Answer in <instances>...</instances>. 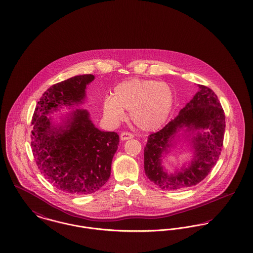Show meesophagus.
I'll return each instance as SVG.
<instances>
[{
	"label": "esophagus",
	"mask_w": 253,
	"mask_h": 253,
	"mask_svg": "<svg viewBox=\"0 0 253 253\" xmlns=\"http://www.w3.org/2000/svg\"><path fill=\"white\" fill-rule=\"evenodd\" d=\"M134 135L130 132H122L121 135H120V138L122 140H126V139H130V138H133Z\"/></svg>",
	"instance_id": "obj_1"
}]
</instances>
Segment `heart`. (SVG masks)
<instances>
[{"instance_id":"1","label":"heart","mask_w":253,"mask_h":253,"mask_svg":"<svg viewBox=\"0 0 253 253\" xmlns=\"http://www.w3.org/2000/svg\"><path fill=\"white\" fill-rule=\"evenodd\" d=\"M173 106L170 87L153 80L132 79L118 84L112 97L103 102V114L112 124L124 119L129 111L131 121L142 131H155L168 119Z\"/></svg>"}]
</instances>
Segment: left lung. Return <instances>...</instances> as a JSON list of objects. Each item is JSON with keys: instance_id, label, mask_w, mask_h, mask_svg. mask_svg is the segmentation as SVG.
<instances>
[{"instance_id": "1", "label": "left lung", "mask_w": 253, "mask_h": 253, "mask_svg": "<svg viewBox=\"0 0 253 253\" xmlns=\"http://www.w3.org/2000/svg\"><path fill=\"white\" fill-rule=\"evenodd\" d=\"M198 87L199 91L174 119L148 136L144 147V171L161 190L177 191L198 184L209 174L221 153L225 131L224 111L211 88L203 84H198ZM183 126L190 130L202 128L206 132L199 133L194 139L195 158L190 167L169 175L160 166V157L171 145L170 140L174 134Z\"/></svg>"}]
</instances>
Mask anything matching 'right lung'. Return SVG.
Wrapping results in <instances>:
<instances>
[{"label":"right lung","mask_w":253,"mask_h":253,"mask_svg":"<svg viewBox=\"0 0 253 253\" xmlns=\"http://www.w3.org/2000/svg\"><path fill=\"white\" fill-rule=\"evenodd\" d=\"M93 80L86 74L53 84L39 99L32 119L31 146L41 174L71 195H89L107 183L119 136L98 130L84 110L74 111L65 129L53 128L46 115L62 105L82 103Z\"/></svg>","instance_id":"add662e5"}]
</instances>
